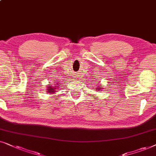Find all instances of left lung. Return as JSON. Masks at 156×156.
Here are the masks:
<instances>
[{
  "mask_svg": "<svg viewBox=\"0 0 156 156\" xmlns=\"http://www.w3.org/2000/svg\"><path fill=\"white\" fill-rule=\"evenodd\" d=\"M99 88V90H101V89H100V87H98V88Z\"/></svg>",
  "mask_w": 156,
  "mask_h": 156,
  "instance_id": "8db88e82",
  "label": "left lung"
}]
</instances>
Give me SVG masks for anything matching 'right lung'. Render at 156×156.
I'll use <instances>...</instances> for the list:
<instances>
[{
    "instance_id": "obj_1",
    "label": "right lung",
    "mask_w": 156,
    "mask_h": 156,
    "mask_svg": "<svg viewBox=\"0 0 156 156\" xmlns=\"http://www.w3.org/2000/svg\"><path fill=\"white\" fill-rule=\"evenodd\" d=\"M60 85L58 83H55V86H48L47 87V92L50 93V94H52V93H54L56 90L58 88H59Z\"/></svg>"
}]
</instances>
